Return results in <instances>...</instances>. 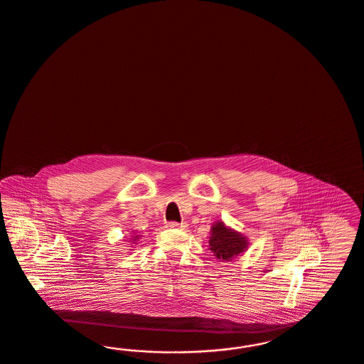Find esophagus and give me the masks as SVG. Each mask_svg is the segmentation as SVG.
Wrapping results in <instances>:
<instances>
[{
    "label": "esophagus",
    "mask_w": 364,
    "mask_h": 364,
    "mask_svg": "<svg viewBox=\"0 0 364 364\" xmlns=\"http://www.w3.org/2000/svg\"><path fill=\"white\" fill-rule=\"evenodd\" d=\"M166 228L175 229V230H184V229L187 228V225H186V223H177V222H169V223L166 225Z\"/></svg>",
    "instance_id": "34e87169"
}]
</instances>
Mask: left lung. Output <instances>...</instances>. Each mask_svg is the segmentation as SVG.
<instances>
[{"mask_svg": "<svg viewBox=\"0 0 364 364\" xmlns=\"http://www.w3.org/2000/svg\"><path fill=\"white\" fill-rule=\"evenodd\" d=\"M208 247L220 262H232L247 250L249 240L247 235L226 226L223 220H217L210 230Z\"/></svg>", "mask_w": 364, "mask_h": 364, "instance_id": "8db88e82", "label": "left lung"}]
</instances>
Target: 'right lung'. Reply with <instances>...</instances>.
<instances>
[{"mask_svg": "<svg viewBox=\"0 0 364 364\" xmlns=\"http://www.w3.org/2000/svg\"><path fill=\"white\" fill-rule=\"evenodd\" d=\"M139 237H141L139 234H136V232H134V230H132L130 233V237H129L127 240H130L131 244H136V241L139 240Z\"/></svg>", "mask_w": 364, "mask_h": 364, "instance_id": "add662e5", "label": "right lung"}]
</instances>
